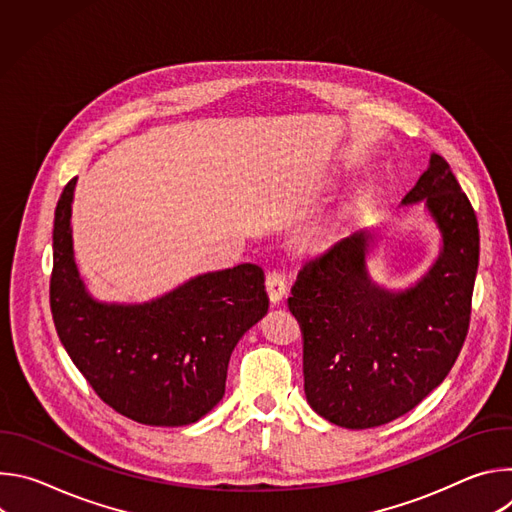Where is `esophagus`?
I'll return each mask as SVG.
<instances>
[{
	"label": "esophagus",
	"instance_id": "34e87169",
	"mask_svg": "<svg viewBox=\"0 0 512 512\" xmlns=\"http://www.w3.org/2000/svg\"><path fill=\"white\" fill-rule=\"evenodd\" d=\"M265 287H267V296L273 304L281 302L283 296H285V289H287V283H285V277L281 275V271H277V269L267 271Z\"/></svg>",
	"mask_w": 512,
	"mask_h": 512
}]
</instances>
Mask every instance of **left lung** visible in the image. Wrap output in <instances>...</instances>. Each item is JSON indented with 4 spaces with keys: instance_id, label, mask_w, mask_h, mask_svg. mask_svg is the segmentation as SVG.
I'll return each instance as SVG.
<instances>
[{
    "instance_id": "1",
    "label": "left lung",
    "mask_w": 512,
    "mask_h": 512,
    "mask_svg": "<svg viewBox=\"0 0 512 512\" xmlns=\"http://www.w3.org/2000/svg\"><path fill=\"white\" fill-rule=\"evenodd\" d=\"M423 200L444 235L431 271L391 294L364 271L367 235L308 259L287 298L304 344V391L334 425L369 429L419 405L452 371L464 346L478 271L476 212L450 164L433 154L403 198Z\"/></svg>"
}]
</instances>
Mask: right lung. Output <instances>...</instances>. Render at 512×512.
Listing matches in <instances>:
<instances>
[{"instance_id":"obj_1","label":"right lung","mask_w":512,"mask_h":512,"mask_svg":"<svg viewBox=\"0 0 512 512\" xmlns=\"http://www.w3.org/2000/svg\"><path fill=\"white\" fill-rule=\"evenodd\" d=\"M72 178L56 204L50 310L62 346L93 391L145 425H188L225 395L229 358L269 308L263 269L243 263L198 275L143 306L87 296L72 257Z\"/></svg>"}]
</instances>
